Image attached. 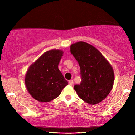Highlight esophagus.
I'll return each mask as SVG.
<instances>
[{
  "instance_id": "obj_1",
  "label": "esophagus",
  "mask_w": 135,
  "mask_h": 135,
  "mask_svg": "<svg viewBox=\"0 0 135 135\" xmlns=\"http://www.w3.org/2000/svg\"><path fill=\"white\" fill-rule=\"evenodd\" d=\"M73 83H74V81H73V80H70L69 81V84L70 85V86H72Z\"/></svg>"
}]
</instances>
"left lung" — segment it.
Returning <instances> with one entry per match:
<instances>
[{"label": "left lung", "mask_w": 135, "mask_h": 135, "mask_svg": "<svg viewBox=\"0 0 135 135\" xmlns=\"http://www.w3.org/2000/svg\"><path fill=\"white\" fill-rule=\"evenodd\" d=\"M70 52L79 65L81 83L74 89L88 104L100 103L113 88L114 70L102 54L92 45L78 42L70 46Z\"/></svg>", "instance_id": "obj_1"}]
</instances>
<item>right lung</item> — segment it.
I'll use <instances>...</instances> for the list:
<instances>
[{
  "label": "right lung",
  "mask_w": 135,
  "mask_h": 135,
  "mask_svg": "<svg viewBox=\"0 0 135 135\" xmlns=\"http://www.w3.org/2000/svg\"><path fill=\"white\" fill-rule=\"evenodd\" d=\"M63 51L52 49L44 52L30 66L25 78L30 95L41 102H48L60 95L67 80L58 69Z\"/></svg>",
  "instance_id": "add662e5"
}]
</instances>
